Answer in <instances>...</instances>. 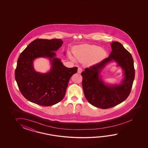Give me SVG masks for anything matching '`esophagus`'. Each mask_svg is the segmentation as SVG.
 Returning a JSON list of instances; mask_svg holds the SVG:
<instances>
[{
  "instance_id": "esophagus-1",
  "label": "esophagus",
  "mask_w": 148,
  "mask_h": 148,
  "mask_svg": "<svg viewBox=\"0 0 148 148\" xmlns=\"http://www.w3.org/2000/svg\"><path fill=\"white\" fill-rule=\"evenodd\" d=\"M82 71V68H78V73H81Z\"/></svg>"
}]
</instances>
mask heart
Returning <instances> with one entry per match:
<instances>
[{"label":"heart","mask_w":148,"mask_h":148,"mask_svg":"<svg viewBox=\"0 0 148 148\" xmlns=\"http://www.w3.org/2000/svg\"><path fill=\"white\" fill-rule=\"evenodd\" d=\"M74 54L79 61L85 62L92 59L93 62H97L104 59L107 52L97 45L85 44L75 47Z\"/></svg>","instance_id":"b5f03b06"}]
</instances>
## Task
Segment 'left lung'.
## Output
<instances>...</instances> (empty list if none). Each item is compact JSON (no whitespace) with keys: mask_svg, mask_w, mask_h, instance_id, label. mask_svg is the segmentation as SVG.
Segmentation results:
<instances>
[{"mask_svg":"<svg viewBox=\"0 0 148 148\" xmlns=\"http://www.w3.org/2000/svg\"><path fill=\"white\" fill-rule=\"evenodd\" d=\"M111 47L112 50L109 57L86 68L81 73L85 97L92 105L101 109L115 106L125 101L131 92L135 77L132 55L120 42H113ZM112 60L125 70V77L121 84L110 86L104 84L99 75L101 70Z\"/></svg>","mask_w":148,"mask_h":148,"instance_id":"obj_1","label":"left lung"}]
</instances>
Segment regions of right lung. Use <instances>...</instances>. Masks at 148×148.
<instances>
[{
	"label": "right lung",
	"mask_w": 148,
	"mask_h": 148,
	"mask_svg": "<svg viewBox=\"0 0 148 148\" xmlns=\"http://www.w3.org/2000/svg\"><path fill=\"white\" fill-rule=\"evenodd\" d=\"M61 39L35 40L19 55L15 77L19 90L28 101L41 106H49L60 102L66 94L71 76L78 68H69L63 66L53 51L61 47ZM38 57H47L52 68L47 74L34 71L32 61Z\"/></svg>",
	"instance_id": "right-lung-1"
}]
</instances>
